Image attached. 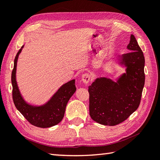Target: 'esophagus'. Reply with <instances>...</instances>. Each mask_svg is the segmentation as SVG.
<instances>
[{
    "mask_svg": "<svg viewBox=\"0 0 160 160\" xmlns=\"http://www.w3.org/2000/svg\"><path fill=\"white\" fill-rule=\"evenodd\" d=\"M81 79H82V82L87 85V84L89 83L90 79H91V75H90L89 73H85L82 75Z\"/></svg>",
    "mask_w": 160,
    "mask_h": 160,
    "instance_id": "esophagus-1",
    "label": "esophagus"
}]
</instances>
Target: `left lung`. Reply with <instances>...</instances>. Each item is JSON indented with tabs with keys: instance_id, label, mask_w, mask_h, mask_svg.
<instances>
[{
	"instance_id": "8db88e82",
	"label": "left lung",
	"mask_w": 160,
	"mask_h": 160,
	"mask_svg": "<svg viewBox=\"0 0 160 160\" xmlns=\"http://www.w3.org/2000/svg\"><path fill=\"white\" fill-rule=\"evenodd\" d=\"M122 55L126 73L117 82L106 78H97L88 87L89 115L94 121L103 125L115 126L127 120L137 110L145 84V58L133 35Z\"/></svg>"
}]
</instances>
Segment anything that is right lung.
<instances>
[{"label": "right lung", "instance_id": "1", "mask_svg": "<svg viewBox=\"0 0 160 160\" xmlns=\"http://www.w3.org/2000/svg\"><path fill=\"white\" fill-rule=\"evenodd\" d=\"M21 51L22 49H20L14 59V68L11 77L12 99L14 106L28 122L34 126L40 128H47L56 125L62 120L68 101L76 91L75 80L69 81L61 87L51 99L44 106L36 107L29 105L23 99L16 82L17 62Z\"/></svg>", "mask_w": 160, "mask_h": 160}]
</instances>
